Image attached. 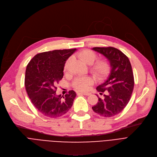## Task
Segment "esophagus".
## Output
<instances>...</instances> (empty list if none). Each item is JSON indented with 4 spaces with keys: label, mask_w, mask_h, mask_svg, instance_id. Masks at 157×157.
<instances>
[{
    "label": "esophagus",
    "mask_w": 157,
    "mask_h": 157,
    "mask_svg": "<svg viewBox=\"0 0 157 157\" xmlns=\"http://www.w3.org/2000/svg\"><path fill=\"white\" fill-rule=\"evenodd\" d=\"M78 94H82L85 96H89L90 95V93H86V92H77Z\"/></svg>",
    "instance_id": "esophagus-1"
}]
</instances>
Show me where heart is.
I'll list each match as a JSON object with an SVG mask.
<instances>
[{
    "mask_svg": "<svg viewBox=\"0 0 157 157\" xmlns=\"http://www.w3.org/2000/svg\"><path fill=\"white\" fill-rule=\"evenodd\" d=\"M78 57L86 64L90 65V71L99 78L106 77L110 70V65L106 59H99L95 62L98 58L97 54L91 50L85 49L77 54ZM69 58L64 64V71H67L70 61ZM93 78L90 77H80L76 78L73 82V86L76 89L85 91L88 89L89 86L93 84Z\"/></svg>",
    "mask_w": 157,
    "mask_h": 157,
    "instance_id": "heart-1",
    "label": "heart"
}]
</instances>
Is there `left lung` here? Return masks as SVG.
<instances>
[{
	"mask_svg": "<svg viewBox=\"0 0 157 157\" xmlns=\"http://www.w3.org/2000/svg\"><path fill=\"white\" fill-rule=\"evenodd\" d=\"M93 50L103 54L109 61L111 71L107 80L98 86L97 90L104 98L98 97V102L92 107L101 116L111 117L121 113L129 101L134 80L132 67L127 56L113 47L94 48Z\"/></svg>",
	"mask_w": 157,
	"mask_h": 157,
	"instance_id": "8db88e82",
	"label": "left lung"
}]
</instances>
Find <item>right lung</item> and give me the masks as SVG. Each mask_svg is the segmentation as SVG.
Segmentation results:
<instances>
[{
  "label": "right lung",
  "mask_w": 157,
  "mask_h": 157,
  "mask_svg": "<svg viewBox=\"0 0 157 157\" xmlns=\"http://www.w3.org/2000/svg\"><path fill=\"white\" fill-rule=\"evenodd\" d=\"M76 49L54 50L37 54L28 64L25 86L32 104L39 112L49 118L65 114L76 97L74 90L61 96L56 95L58 84L63 77L64 64Z\"/></svg>",
  "instance_id": "1"
}]
</instances>
